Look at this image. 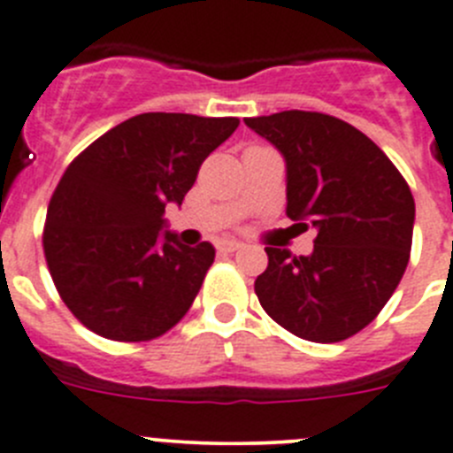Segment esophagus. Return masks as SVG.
<instances>
[{"label":"esophagus","mask_w":453,"mask_h":453,"mask_svg":"<svg viewBox=\"0 0 453 453\" xmlns=\"http://www.w3.org/2000/svg\"><path fill=\"white\" fill-rule=\"evenodd\" d=\"M239 248H243V242H236V239H223V242L219 243V250L221 252H234L239 250Z\"/></svg>","instance_id":"esophagus-1"}]
</instances>
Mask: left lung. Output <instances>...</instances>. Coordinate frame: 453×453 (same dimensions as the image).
Returning <instances> with one entry per match:
<instances>
[{
	"mask_svg": "<svg viewBox=\"0 0 453 453\" xmlns=\"http://www.w3.org/2000/svg\"><path fill=\"white\" fill-rule=\"evenodd\" d=\"M248 128L287 162V217L316 227L311 255L266 248L264 311L296 336L338 343L370 325L404 275L415 201L384 150L348 121L284 110Z\"/></svg>",
	"mask_w": 453,
	"mask_h": 453,
	"instance_id": "obj_1",
	"label": "left lung"
}]
</instances>
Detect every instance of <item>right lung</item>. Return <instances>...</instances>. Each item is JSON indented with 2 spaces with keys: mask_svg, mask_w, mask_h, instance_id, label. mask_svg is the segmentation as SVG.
<instances>
[{
  "mask_svg": "<svg viewBox=\"0 0 453 453\" xmlns=\"http://www.w3.org/2000/svg\"><path fill=\"white\" fill-rule=\"evenodd\" d=\"M239 126L236 117L144 112L92 142L60 178L42 246L63 303L110 341L162 336L189 311L214 246H182L165 230L198 169Z\"/></svg>",
  "mask_w": 453,
  "mask_h": 453,
  "instance_id": "add662e5",
  "label": "right lung"
}]
</instances>
